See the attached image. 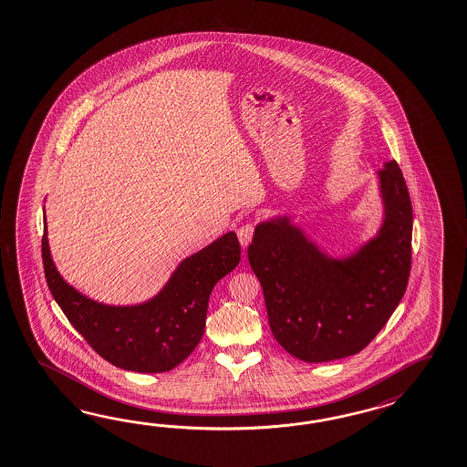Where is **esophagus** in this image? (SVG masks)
Returning a JSON list of instances; mask_svg holds the SVG:
<instances>
[{
	"instance_id": "obj_1",
	"label": "esophagus",
	"mask_w": 467,
	"mask_h": 467,
	"mask_svg": "<svg viewBox=\"0 0 467 467\" xmlns=\"http://www.w3.org/2000/svg\"><path fill=\"white\" fill-rule=\"evenodd\" d=\"M254 223H244L242 227L239 228V232H237V235H239L240 245L242 247H247L250 244V240L254 237Z\"/></svg>"
}]
</instances>
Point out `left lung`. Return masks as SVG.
<instances>
[{
  "mask_svg": "<svg viewBox=\"0 0 467 467\" xmlns=\"http://www.w3.org/2000/svg\"><path fill=\"white\" fill-rule=\"evenodd\" d=\"M385 220L343 261L327 257L289 218L257 225L249 262L261 281L272 335L289 355L325 363L357 355L401 301L412 264V203L393 160L379 170Z\"/></svg>",
  "mask_w": 467,
  "mask_h": 467,
  "instance_id": "8db88e82",
  "label": "left lung"
}]
</instances>
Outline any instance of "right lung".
Instances as JSON below:
<instances>
[{
	"mask_svg": "<svg viewBox=\"0 0 467 467\" xmlns=\"http://www.w3.org/2000/svg\"><path fill=\"white\" fill-rule=\"evenodd\" d=\"M45 279L70 325L114 367L163 373L190 357L205 331L212 289L240 262L235 232H228L178 265L163 291L138 306H106L77 293L55 269L47 223L42 237Z\"/></svg>",
	"mask_w": 467,
	"mask_h": 467,
	"instance_id": "right-lung-1",
	"label": "right lung"
}]
</instances>
